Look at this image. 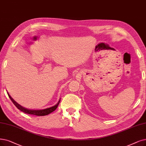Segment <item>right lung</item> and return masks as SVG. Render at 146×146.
I'll use <instances>...</instances> for the list:
<instances>
[{"label": "right lung", "mask_w": 146, "mask_h": 146, "mask_svg": "<svg viewBox=\"0 0 146 146\" xmlns=\"http://www.w3.org/2000/svg\"><path fill=\"white\" fill-rule=\"evenodd\" d=\"M8 95L9 98L11 99V100L12 101L13 104L15 106V107L17 108H18L19 110L21 111L24 112V113H25L26 114L35 115H39V116L46 115H48V114H50L52 112H53L57 108L58 105L59 104L60 101V100L59 101V102H57V104H56L55 106H54L53 107H51L50 108H45V109H42V110H31V109H28V108L23 107V106H21V105H20L19 104L17 103L15 101H14L13 99V98H11V96L9 95V94L8 93Z\"/></svg>", "instance_id": "add662e5"}]
</instances>
